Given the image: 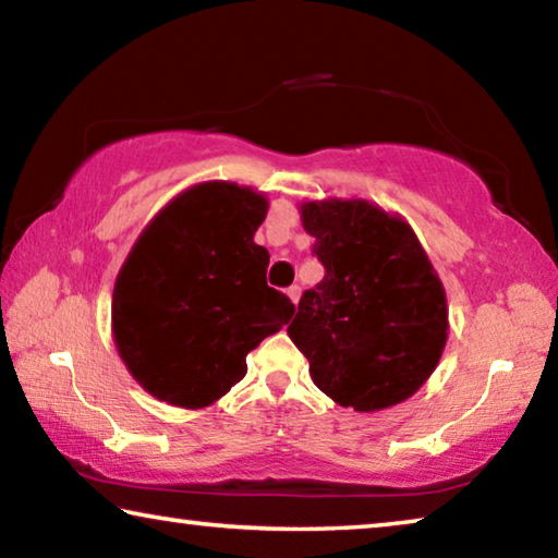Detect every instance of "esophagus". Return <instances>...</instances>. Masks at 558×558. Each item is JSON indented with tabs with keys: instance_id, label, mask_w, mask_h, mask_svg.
<instances>
[{
	"instance_id": "34e87169",
	"label": "esophagus",
	"mask_w": 558,
	"mask_h": 558,
	"mask_svg": "<svg viewBox=\"0 0 558 558\" xmlns=\"http://www.w3.org/2000/svg\"><path fill=\"white\" fill-rule=\"evenodd\" d=\"M286 293H288L290 300H293V305H298V300H300V286H290V288L286 290Z\"/></svg>"
}]
</instances>
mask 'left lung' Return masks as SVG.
I'll use <instances>...</instances> for the list:
<instances>
[{
  "mask_svg": "<svg viewBox=\"0 0 558 558\" xmlns=\"http://www.w3.org/2000/svg\"><path fill=\"white\" fill-rule=\"evenodd\" d=\"M325 278L305 290L288 335L340 407L379 412L420 390L449 335L445 286L412 226L365 198L300 203Z\"/></svg>",
  "mask_w": 558,
  "mask_h": 558,
  "instance_id": "left-lung-1",
  "label": "left lung"
}]
</instances>
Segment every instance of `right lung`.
<instances>
[{
    "mask_svg": "<svg viewBox=\"0 0 558 558\" xmlns=\"http://www.w3.org/2000/svg\"><path fill=\"white\" fill-rule=\"evenodd\" d=\"M265 193L203 181L168 201L136 238L111 295V335L131 377L158 402L201 410L247 373V352L295 307L265 282L253 241Z\"/></svg>",
    "mask_w": 558,
    "mask_h": 558,
    "instance_id": "1",
    "label": "right lung"
}]
</instances>
